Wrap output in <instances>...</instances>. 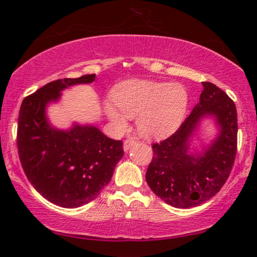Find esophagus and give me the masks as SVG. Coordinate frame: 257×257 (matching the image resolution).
Instances as JSON below:
<instances>
[{"mask_svg":"<svg viewBox=\"0 0 257 257\" xmlns=\"http://www.w3.org/2000/svg\"><path fill=\"white\" fill-rule=\"evenodd\" d=\"M137 143V139L136 138H127L125 141L123 142V150L127 152L130 147L134 146L135 144Z\"/></svg>","mask_w":257,"mask_h":257,"instance_id":"34e87169","label":"esophagus"}]
</instances>
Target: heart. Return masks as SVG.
<instances>
[{
  "instance_id": "obj_1",
  "label": "heart",
  "mask_w": 257,
  "mask_h": 257,
  "mask_svg": "<svg viewBox=\"0 0 257 257\" xmlns=\"http://www.w3.org/2000/svg\"><path fill=\"white\" fill-rule=\"evenodd\" d=\"M113 102L106 103L110 119L124 127L127 117L139 116V129L150 137H162L175 132L184 121L189 95L184 86L150 80H129L113 92Z\"/></svg>"
}]
</instances>
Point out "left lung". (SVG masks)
<instances>
[{"instance_id": "1", "label": "left lung", "mask_w": 257, "mask_h": 257, "mask_svg": "<svg viewBox=\"0 0 257 257\" xmlns=\"http://www.w3.org/2000/svg\"><path fill=\"white\" fill-rule=\"evenodd\" d=\"M202 84L199 102L179 129L152 145L153 159L146 171V181L153 193L178 208L201 205L215 196L229 178L236 158V105L214 84ZM206 115L215 116L220 134L202 155H188L189 137L199 120Z\"/></svg>"}]
</instances>
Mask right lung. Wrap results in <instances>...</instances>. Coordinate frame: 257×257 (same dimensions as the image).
I'll use <instances>...</instances> for the list:
<instances>
[{
  "label": "right lung",
  "mask_w": 257,
  "mask_h": 257,
  "mask_svg": "<svg viewBox=\"0 0 257 257\" xmlns=\"http://www.w3.org/2000/svg\"><path fill=\"white\" fill-rule=\"evenodd\" d=\"M94 80L95 75H85L51 81L20 106L17 146L21 167L43 197L62 207H79L96 198L123 156L122 141L106 137L94 125L75 124L64 132L46 119L47 103L58 101L61 90Z\"/></svg>",
  "instance_id": "obj_1"
}]
</instances>
